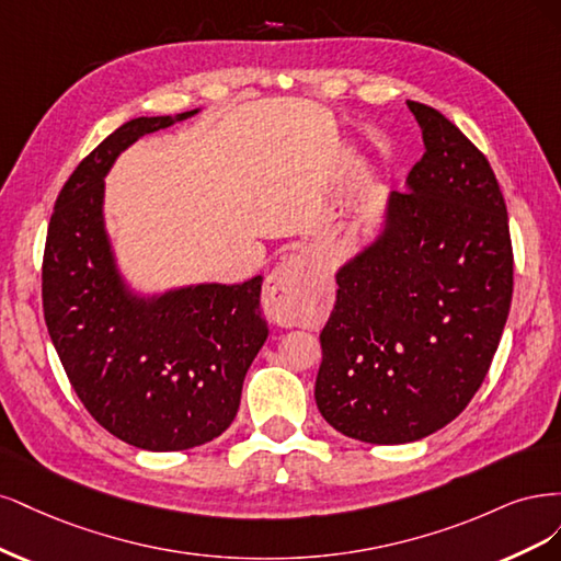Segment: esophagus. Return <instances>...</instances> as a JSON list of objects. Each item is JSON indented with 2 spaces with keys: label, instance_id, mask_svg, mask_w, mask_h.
<instances>
[{
  "label": "esophagus",
  "instance_id": "esophagus-1",
  "mask_svg": "<svg viewBox=\"0 0 561 561\" xmlns=\"http://www.w3.org/2000/svg\"><path fill=\"white\" fill-rule=\"evenodd\" d=\"M305 277L307 261L300 254L284 261L267 277L263 288V307L270 321L279 323V327H291L294 310L305 294Z\"/></svg>",
  "mask_w": 561,
  "mask_h": 561
}]
</instances>
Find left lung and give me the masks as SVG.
<instances>
[{
	"label": "left lung",
	"mask_w": 561,
	"mask_h": 561,
	"mask_svg": "<svg viewBox=\"0 0 561 561\" xmlns=\"http://www.w3.org/2000/svg\"><path fill=\"white\" fill-rule=\"evenodd\" d=\"M424 156L387 228L335 275L323 327L317 408L375 445L431 436L471 403L513 300V242L490 160L455 123L408 102Z\"/></svg>",
	"instance_id": "obj_1"
}]
</instances>
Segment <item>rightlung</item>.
<instances>
[{"instance_id": "right-lung-1", "label": "right lung", "mask_w": 561, "mask_h": 561, "mask_svg": "<svg viewBox=\"0 0 561 561\" xmlns=\"http://www.w3.org/2000/svg\"><path fill=\"white\" fill-rule=\"evenodd\" d=\"M172 123L133 118L79 162L53 207L42 263L44 319L71 389L112 436L151 451L221 436L267 337L263 277L151 302L123 288L102 224L104 174L133 141Z\"/></svg>"}]
</instances>
